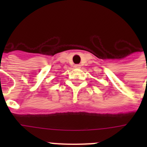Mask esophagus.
Returning <instances> with one entry per match:
<instances>
[{
    "mask_svg": "<svg viewBox=\"0 0 147 147\" xmlns=\"http://www.w3.org/2000/svg\"><path fill=\"white\" fill-rule=\"evenodd\" d=\"M80 64H76V65H74V67L75 68H80Z\"/></svg>",
    "mask_w": 147,
    "mask_h": 147,
    "instance_id": "obj_1",
    "label": "esophagus"
}]
</instances>
